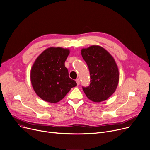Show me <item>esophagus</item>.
<instances>
[{"label": "esophagus", "mask_w": 150, "mask_h": 150, "mask_svg": "<svg viewBox=\"0 0 150 150\" xmlns=\"http://www.w3.org/2000/svg\"><path fill=\"white\" fill-rule=\"evenodd\" d=\"M76 81L77 85H79L80 84V80H79V79H76Z\"/></svg>", "instance_id": "esophagus-1"}]
</instances>
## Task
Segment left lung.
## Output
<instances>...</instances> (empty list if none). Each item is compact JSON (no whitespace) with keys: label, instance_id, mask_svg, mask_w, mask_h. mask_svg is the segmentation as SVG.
Segmentation results:
<instances>
[{"label":"left lung","instance_id":"8db88e82","mask_svg":"<svg viewBox=\"0 0 150 150\" xmlns=\"http://www.w3.org/2000/svg\"><path fill=\"white\" fill-rule=\"evenodd\" d=\"M90 73V84L82 89L87 97L94 102L107 100L117 89L119 72L113 57L105 49L92 45L81 50Z\"/></svg>","mask_w":150,"mask_h":150}]
</instances>
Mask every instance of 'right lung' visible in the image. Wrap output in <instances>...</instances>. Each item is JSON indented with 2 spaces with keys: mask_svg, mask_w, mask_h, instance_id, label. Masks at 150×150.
Here are the masks:
<instances>
[{
  "mask_svg": "<svg viewBox=\"0 0 150 150\" xmlns=\"http://www.w3.org/2000/svg\"><path fill=\"white\" fill-rule=\"evenodd\" d=\"M69 53L68 49L50 47L34 62L30 71L31 83L36 94L43 100L58 102L77 85L75 80L69 77L65 66Z\"/></svg>",
  "mask_w": 150,
  "mask_h": 150,
  "instance_id": "add662e5",
  "label": "right lung"
}]
</instances>
